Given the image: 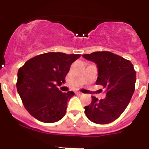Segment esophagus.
Returning <instances> with one entry per match:
<instances>
[{"label": "esophagus", "mask_w": 149, "mask_h": 149, "mask_svg": "<svg viewBox=\"0 0 149 149\" xmlns=\"http://www.w3.org/2000/svg\"><path fill=\"white\" fill-rule=\"evenodd\" d=\"M76 94H77V95H82L83 93H81V92H77V93Z\"/></svg>", "instance_id": "obj_1"}]
</instances>
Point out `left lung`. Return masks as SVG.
Here are the masks:
<instances>
[{"mask_svg":"<svg viewBox=\"0 0 149 149\" xmlns=\"http://www.w3.org/2000/svg\"><path fill=\"white\" fill-rule=\"evenodd\" d=\"M84 58L98 67L96 84L107 90L104 99L92 96V102L84 107L87 118L98 124H107L118 118L130 102L134 92L136 71L129 60L109 51L84 54Z\"/></svg>","mask_w":149,"mask_h":149,"instance_id":"left-lung-1","label":"left lung"}]
</instances>
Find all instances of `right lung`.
<instances>
[{
  "mask_svg": "<svg viewBox=\"0 0 149 149\" xmlns=\"http://www.w3.org/2000/svg\"><path fill=\"white\" fill-rule=\"evenodd\" d=\"M80 54L49 52L28 60L17 73V90L26 110L43 123H54L65 116L73 91L56 87L65 83L70 65Z\"/></svg>",
  "mask_w": 149,
  "mask_h": 149,
  "instance_id": "1",
  "label": "right lung"
}]
</instances>
